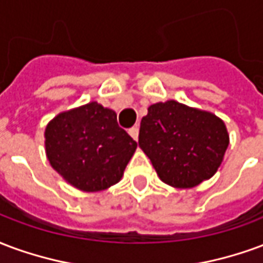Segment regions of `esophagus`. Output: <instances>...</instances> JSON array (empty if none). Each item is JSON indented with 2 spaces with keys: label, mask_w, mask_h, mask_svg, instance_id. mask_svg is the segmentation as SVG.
I'll list each match as a JSON object with an SVG mask.
<instances>
[{
  "label": "esophagus",
  "mask_w": 263,
  "mask_h": 263,
  "mask_svg": "<svg viewBox=\"0 0 263 263\" xmlns=\"http://www.w3.org/2000/svg\"><path fill=\"white\" fill-rule=\"evenodd\" d=\"M129 134L134 140L139 139V127H137V126H133L132 129H129Z\"/></svg>",
  "instance_id": "34e87169"
}]
</instances>
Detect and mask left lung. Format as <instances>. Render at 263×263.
<instances>
[{
    "label": "left lung",
    "mask_w": 263,
    "mask_h": 263,
    "mask_svg": "<svg viewBox=\"0 0 263 263\" xmlns=\"http://www.w3.org/2000/svg\"><path fill=\"white\" fill-rule=\"evenodd\" d=\"M139 145L162 182L193 187L214 175L229 147V133L213 113L168 101L141 119Z\"/></svg>",
    "instance_id": "left-lung-1"
}]
</instances>
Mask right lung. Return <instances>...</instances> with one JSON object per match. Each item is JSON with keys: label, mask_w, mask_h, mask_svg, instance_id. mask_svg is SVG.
<instances>
[{"label": "right lung", "mask_w": 263, "mask_h": 263, "mask_svg": "<svg viewBox=\"0 0 263 263\" xmlns=\"http://www.w3.org/2000/svg\"><path fill=\"white\" fill-rule=\"evenodd\" d=\"M46 154L72 186L98 192L120 181L137 148L116 113L91 102L55 116L46 127Z\"/></svg>", "instance_id": "obj_1"}]
</instances>
